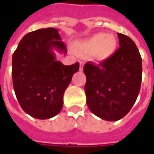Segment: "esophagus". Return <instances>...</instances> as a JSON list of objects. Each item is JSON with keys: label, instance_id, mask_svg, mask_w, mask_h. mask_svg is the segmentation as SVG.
<instances>
[{"label": "esophagus", "instance_id": "34e87169", "mask_svg": "<svg viewBox=\"0 0 154 154\" xmlns=\"http://www.w3.org/2000/svg\"><path fill=\"white\" fill-rule=\"evenodd\" d=\"M80 71H83V67H84V63L82 62H80Z\"/></svg>", "mask_w": 154, "mask_h": 154}]
</instances>
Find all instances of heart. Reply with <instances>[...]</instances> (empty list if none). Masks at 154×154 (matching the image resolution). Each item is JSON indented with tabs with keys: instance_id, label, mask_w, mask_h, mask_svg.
<instances>
[{
	"instance_id": "heart-1",
	"label": "heart",
	"mask_w": 154,
	"mask_h": 154,
	"mask_svg": "<svg viewBox=\"0 0 154 154\" xmlns=\"http://www.w3.org/2000/svg\"><path fill=\"white\" fill-rule=\"evenodd\" d=\"M77 47L87 56H92L99 60H104L115 52L116 40L111 35L97 33L91 38L78 43Z\"/></svg>"
}]
</instances>
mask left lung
<instances>
[{"instance_id": "8db88e82", "label": "left lung", "mask_w": 154, "mask_h": 154, "mask_svg": "<svg viewBox=\"0 0 154 154\" xmlns=\"http://www.w3.org/2000/svg\"><path fill=\"white\" fill-rule=\"evenodd\" d=\"M120 48L98 64L86 62L85 92L88 108L106 121H118L135 103L142 78V60L135 44L117 33Z\"/></svg>"}]
</instances>
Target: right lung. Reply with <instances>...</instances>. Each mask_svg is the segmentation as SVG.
<instances>
[{
  "instance_id": "obj_1",
  "label": "right lung",
  "mask_w": 154,
  "mask_h": 154,
  "mask_svg": "<svg viewBox=\"0 0 154 154\" xmlns=\"http://www.w3.org/2000/svg\"><path fill=\"white\" fill-rule=\"evenodd\" d=\"M54 50L67 54L66 45L55 28L27 33L12 59L15 95L23 110L37 119L56 116L63 105V94L80 64L65 66L56 61Z\"/></svg>"
}]
</instances>
